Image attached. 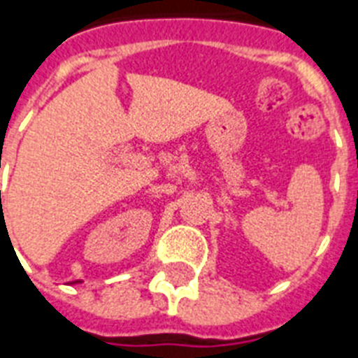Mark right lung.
Returning a JSON list of instances; mask_svg holds the SVG:
<instances>
[{"label": "right lung", "instance_id": "1", "mask_svg": "<svg viewBox=\"0 0 358 358\" xmlns=\"http://www.w3.org/2000/svg\"><path fill=\"white\" fill-rule=\"evenodd\" d=\"M73 283H78V282H73Z\"/></svg>", "mask_w": 358, "mask_h": 358}]
</instances>
